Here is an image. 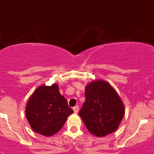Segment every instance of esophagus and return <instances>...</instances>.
<instances>
[{"label": "esophagus", "instance_id": "1", "mask_svg": "<svg viewBox=\"0 0 154 154\" xmlns=\"http://www.w3.org/2000/svg\"><path fill=\"white\" fill-rule=\"evenodd\" d=\"M73 111H74L75 113H77V112H78V111H79V106H78V105H76V106H74V107H73Z\"/></svg>", "mask_w": 154, "mask_h": 154}]
</instances>
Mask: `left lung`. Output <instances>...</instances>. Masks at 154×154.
<instances>
[{
  "label": "left lung",
  "mask_w": 154,
  "mask_h": 154,
  "mask_svg": "<svg viewBox=\"0 0 154 154\" xmlns=\"http://www.w3.org/2000/svg\"><path fill=\"white\" fill-rule=\"evenodd\" d=\"M85 101L80 117L89 133L101 137L118 128L125 115L123 102L108 82L95 81L85 87Z\"/></svg>",
  "instance_id": "1"
}]
</instances>
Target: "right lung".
<instances>
[{
    "label": "right lung",
    "instance_id": "1",
    "mask_svg": "<svg viewBox=\"0 0 154 154\" xmlns=\"http://www.w3.org/2000/svg\"><path fill=\"white\" fill-rule=\"evenodd\" d=\"M72 112L67 100L60 95L57 84L38 87L29 99L25 109L32 130L46 137L60 130Z\"/></svg>",
    "mask_w": 154,
    "mask_h": 154
}]
</instances>
